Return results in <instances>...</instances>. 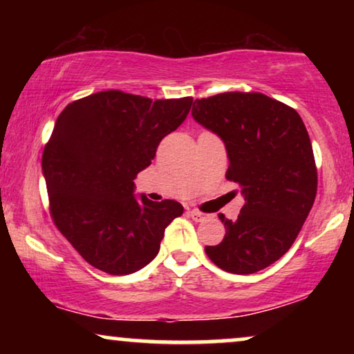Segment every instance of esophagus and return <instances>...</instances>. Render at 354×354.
Returning <instances> with one entry per match:
<instances>
[{
    "label": "esophagus",
    "instance_id": "obj_1",
    "mask_svg": "<svg viewBox=\"0 0 354 354\" xmlns=\"http://www.w3.org/2000/svg\"><path fill=\"white\" fill-rule=\"evenodd\" d=\"M188 216H190L192 219H193V221H196V222H201V221H205V219H206V214H203V212L196 211V209L188 211Z\"/></svg>",
    "mask_w": 354,
    "mask_h": 354
}]
</instances>
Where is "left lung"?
<instances>
[{
    "mask_svg": "<svg viewBox=\"0 0 354 354\" xmlns=\"http://www.w3.org/2000/svg\"><path fill=\"white\" fill-rule=\"evenodd\" d=\"M192 115L225 145V177L241 187L235 221L219 216L225 236L205 251L217 268L254 274L290 250L314 205L317 171L299 114L263 93L195 100Z\"/></svg>",
    "mask_w": 354,
    "mask_h": 354,
    "instance_id": "1",
    "label": "left lung"
}]
</instances>
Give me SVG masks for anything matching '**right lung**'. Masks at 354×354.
Instances as JSON below:
<instances>
[{"mask_svg": "<svg viewBox=\"0 0 354 354\" xmlns=\"http://www.w3.org/2000/svg\"><path fill=\"white\" fill-rule=\"evenodd\" d=\"M193 98L149 100L108 90L67 104L41 158L55 224L82 258L111 275L143 269L183 206L135 196L133 178Z\"/></svg>", "mask_w": 354, "mask_h": 354, "instance_id": "obj_1", "label": "right lung"}]
</instances>
